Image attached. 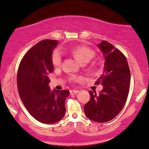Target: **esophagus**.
<instances>
[{"instance_id":"1","label":"esophagus","mask_w":149,"mask_h":149,"mask_svg":"<svg viewBox=\"0 0 149 149\" xmlns=\"http://www.w3.org/2000/svg\"><path fill=\"white\" fill-rule=\"evenodd\" d=\"M79 91H78V90H70V94H76V93H79Z\"/></svg>"}]
</instances>
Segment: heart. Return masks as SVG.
<instances>
[{
	"instance_id": "b5f03b06",
	"label": "heart",
	"mask_w": 149,
	"mask_h": 149,
	"mask_svg": "<svg viewBox=\"0 0 149 149\" xmlns=\"http://www.w3.org/2000/svg\"><path fill=\"white\" fill-rule=\"evenodd\" d=\"M71 54L82 64L89 62L95 56V52L92 49L86 46L79 45L71 50ZM62 54L58 49L54 51L52 55V62L54 67H60L62 64ZM82 79L81 77L74 78V81H79Z\"/></svg>"
}]
</instances>
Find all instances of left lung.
<instances>
[{
    "mask_svg": "<svg viewBox=\"0 0 149 149\" xmlns=\"http://www.w3.org/2000/svg\"><path fill=\"white\" fill-rule=\"evenodd\" d=\"M105 59L104 71L95 82L103 85L100 93L89 91L90 100L84 106L85 115L98 123L111 121L119 114L127 100L130 87V70L125 56L110 42L97 45Z\"/></svg>",
    "mask_w": 149,
    "mask_h": 149,
    "instance_id": "1",
    "label": "left lung"
}]
</instances>
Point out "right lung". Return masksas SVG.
<instances>
[{"label": "right lung", "instance_id": "obj_1", "mask_svg": "<svg viewBox=\"0 0 149 149\" xmlns=\"http://www.w3.org/2000/svg\"><path fill=\"white\" fill-rule=\"evenodd\" d=\"M56 40H42L26 52L20 62L17 74L19 95L24 107L37 121L56 123L66 113L65 100L68 90L51 91L48 74L54 71L52 55Z\"/></svg>", "mask_w": 149, "mask_h": 149}]
</instances>
